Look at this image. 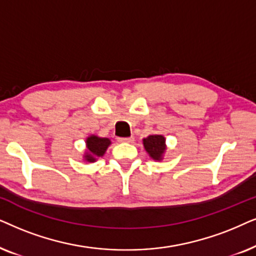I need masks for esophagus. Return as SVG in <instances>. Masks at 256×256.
Segmentation results:
<instances>
[{"mask_svg": "<svg viewBox=\"0 0 256 256\" xmlns=\"http://www.w3.org/2000/svg\"><path fill=\"white\" fill-rule=\"evenodd\" d=\"M119 142H134V137H130V138H120V139H119Z\"/></svg>", "mask_w": 256, "mask_h": 256, "instance_id": "1", "label": "esophagus"}]
</instances>
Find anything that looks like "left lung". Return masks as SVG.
I'll return each mask as SVG.
<instances>
[{"mask_svg": "<svg viewBox=\"0 0 256 256\" xmlns=\"http://www.w3.org/2000/svg\"><path fill=\"white\" fill-rule=\"evenodd\" d=\"M142 145L150 158L154 162H162L168 148L166 138L162 134H150L148 137L142 139Z\"/></svg>", "mask_w": 256, "mask_h": 256, "instance_id": "1", "label": "left lung"}]
</instances>
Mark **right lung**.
<instances>
[{
  "instance_id": "add662e5",
  "label": "right lung",
  "mask_w": 256,
  "mask_h": 256,
  "mask_svg": "<svg viewBox=\"0 0 256 256\" xmlns=\"http://www.w3.org/2000/svg\"><path fill=\"white\" fill-rule=\"evenodd\" d=\"M111 140L108 138L100 137L97 134H90L85 140V152L83 159L88 162H97L98 158H102L106 152Z\"/></svg>"
}]
</instances>
